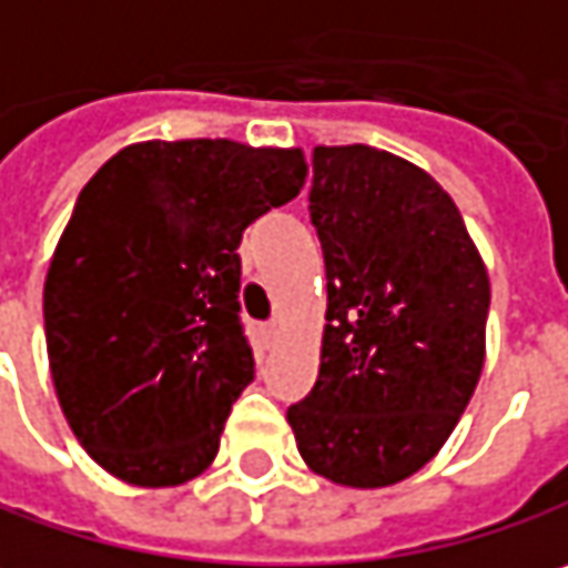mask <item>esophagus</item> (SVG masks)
<instances>
[{
  "label": "esophagus",
  "mask_w": 568,
  "mask_h": 568,
  "mask_svg": "<svg viewBox=\"0 0 568 568\" xmlns=\"http://www.w3.org/2000/svg\"><path fill=\"white\" fill-rule=\"evenodd\" d=\"M276 337H280V324L276 321H270V324H263V341L273 347L276 344Z\"/></svg>",
  "instance_id": "1"
}]
</instances>
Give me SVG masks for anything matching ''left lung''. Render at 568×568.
<instances>
[{
    "label": "left lung",
    "mask_w": 568,
    "mask_h": 568,
    "mask_svg": "<svg viewBox=\"0 0 568 568\" xmlns=\"http://www.w3.org/2000/svg\"><path fill=\"white\" fill-rule=\"evenodd\" d=\"M312 163L327 324L315 388L285 417L312 473L385 488L437 456L476 392L488 273L420 166L366 144L315 148Z\"/></svg>",
    "instance_id": "left-lung-1"
}]
</instances>
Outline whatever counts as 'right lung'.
<instances>
[{
	"label": "right lung",
	"instance_id": "add662e5",
	"mask_svg": "<svg viewBox=\"0 0 568 568\" xmlns=\"http://www.w3.org/2000/svg\"><path fill=\"white\" fill-rule=\"evenodd\" d=\"M298 148L141 141L80 192L44 280L63 417L115 479L173 488L217 456L253 383L241 237L305 185Z\"/></svg>",
	"mask_w": 568,
	"mask_h": 568
}]
</instances>
